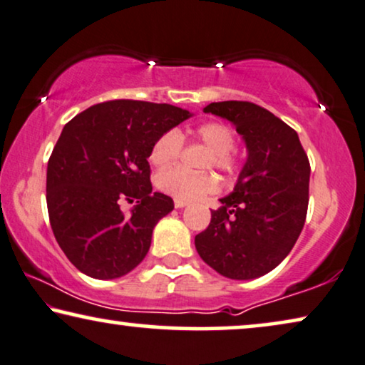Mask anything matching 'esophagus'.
I'll list each match as a JSON object with an SVG mask.
<instances>
[{
  "mask_svg": "<svg viewBox=\"0 0 365 365\" xmlns=\"http://www.w3.org/2000/svg\"><path fill=\"white\" fill-rule=\"evenodd\" d=\"M173 203H175V208H183V207H187V202H185V200H178V198H175V202H173Z\"/></svg>",
  "mask_w": 365,
  "mask_h": 365,
  "instance_id": "obj_1",
  "label": "esophagus"
}]
</instances>
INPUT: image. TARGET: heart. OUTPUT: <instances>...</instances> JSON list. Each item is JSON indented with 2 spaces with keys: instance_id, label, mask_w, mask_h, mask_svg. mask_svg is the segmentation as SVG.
Here are the masks:
<instances>
[{
  "instance_id": "b5f03b06",
  "label": "heart",
  "mask_w": 365,
  "mask_h": 365,
  "mask_svg": "<svg viewBox=\"0 0 365 365\" xmlns=\"http://www.w3.org/2000/svg\"><path fill=\"white\" fill-rule=\"evenodd\" d=\"M193 137L210 150L205 167H215L227 175H233L238 172L240 162L233 152L236 147V133L233 127L225 122H205L193 130ZM182 147L183 137L180 132L175 129L163 132L150 148V162L157 168L170 167L180 155ZM157 187L172 197L190 202V200L203 198L205 195L217 192L218 178L210 172L195 173L175 167L158 173Z\"/></svg>"
}]
</instances>
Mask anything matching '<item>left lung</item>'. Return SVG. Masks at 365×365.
<instances>
[{
    "label": "left lung",
    "mask_w": 365,
    "mask_h": 365,
    "mask_svg": "<svg viewBox=\"0 0 365 365\" xmlns=\"http://www.w3.org/2000/svg\"><path fill=\"white\" fill-rule=\"evenodd\" d=\"M245 138L248 160L235 192L212 210L207 230L195 236L200 258L230 279L259 278L294 246L306 222L311 165L294 129L264 107L246 101L212 102Z\"/></svg>",
    "instance_id": "1"
}]
</instances>
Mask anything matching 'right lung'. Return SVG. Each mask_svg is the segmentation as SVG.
I'll return each instance as SVG.
<instances>
[{
  "label": "right lung",
  "instance_id": "add662e5",
  "mask_svg": "<svg viewBox=\"0 0 365 365\" xmlns=\"http://www.w3.org/2000/svg\"><path fill=\"white\" fill-rule=\"evenodd\" d=\"M190 112L145 101H107L64 125L48 162L46 202L68 259L96 279H115L145 258L173 200L152 192L150 148ZM122 199H137L130 215Z\"/></svg>",
  "mask_w": 365,
  "mask_h": 365
}]
</instances>
